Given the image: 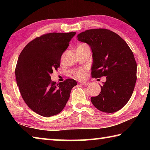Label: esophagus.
Listing matches in <instances>:
<instances>
[{
	"mask_svg": "<svg viewBox=\"0 0 150 150\" xmlns=\"http://www.w3.org/2000/svg\"><path fill=\"white\" fill-rule=\"evenodd\" d=\"M80 83H81V84L84 85H86V86L89 84V83L87 82V81H80Z\"/></svg>",
	"mask_w": 150,
	"mask_h": 150,
	"instance_id": "obj_1",
	"label": "esophagus"
}]
</instances>
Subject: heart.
Listing matches in <instances>:
<instances>
[{
	"label": "heart",
	"instance_id": "1",
	"mask_svg": "<svg viewBox=\"0 0 150 150\" xmlns=\"http://www.w3.org/2000/svg\"><path fill=\"white\" fill-rule=\"evenodd\" d=\"M87 73V69L86 68H79L73 70L71 71V75L73 78L76 79H81L86 76Z\"/></svg>",
	"mask_w": 150,
	"mask_h": 150
}]
</instances>
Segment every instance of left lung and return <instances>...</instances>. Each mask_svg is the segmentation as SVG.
<instances>
[{
	"label": "left lung",
	"mask_w": 150,
	"mask_h": 150,
	"mask_svg": "<svg viewBox=\"0 0 150 150\" xmlns=\"http://www.w3.org/2000/svg\"><path fill=\"white\" fill-rule=\"evenodd\" d=\"M77 38L92 50V77L106 78L100 94L91 98L93 105L104 112L120 110L130 100L137 79L132 51L120 35L107 29L85 30Z\"/></svg>",
	"instance_id": "1"
}]
</instances>
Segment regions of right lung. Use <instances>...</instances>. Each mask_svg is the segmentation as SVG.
I'll return each mask as SVG.
<instances>
[{
  "label": "right lung",
  "instance_id": "obj_1",
  "mask_svg": "<svg viewBox=\"0 0 150 150\" xmlns=\"http://www.w3.org/2000/svg\"><path fill=\"white\" fill-rule=\"evenodd\" d=\"M75 34H43L29 42L18 57L15 75L22 97L30 109L44 117L59 114L77 84L72 79L57 84L50 76L59 67L61 57Z\"/></svg>",
  "mask_w": 150,
  "mask_h": 150
}]
</instances>
